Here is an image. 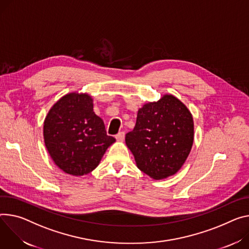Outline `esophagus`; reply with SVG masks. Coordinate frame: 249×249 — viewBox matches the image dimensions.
<instances>
[{"label":"esophagus","mask_w":249,"mask_h":249,"mask_svg":"<svg viewBox=\"0 0 249 249\" xmlns=\"http://www.w3.org/2000/svg\"><path fill=\"white\" fill-rule=\"evenodd\" d=\"M115 138H116L117 141H123L124 138H125V133L124 132H119L115 136Z\"/></svg>","instance_id":"1"}]
</instances>
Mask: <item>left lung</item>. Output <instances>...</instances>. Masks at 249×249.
<instances>
[{"label": "left lung", "instance_id": "1", "mask_svg": "<svg viewBox=\"0 0 249 249\" xmlns=\"http://www.w3.org/2000/svg\"><path fill=\"white\" fill-rule=\"evenodd\" d=\"M125 141L138 169L152 178H166L182 168L192 150L193 116L182 101L166 94L138 110Z\"/></svg>", "mask_w": 249, "mask_h": 249}]
</instances>
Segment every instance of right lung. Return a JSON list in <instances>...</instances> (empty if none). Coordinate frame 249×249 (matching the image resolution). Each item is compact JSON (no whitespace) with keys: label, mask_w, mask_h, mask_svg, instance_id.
Listing matches in <instances>:
<instances>
[{"label":"right lung","mask_w":249,"mask_h":249,"mask_svg":"<svg viewBox=\"0 0 249 249\" xmlns=\"http://www.w3.org/2000/svg\"><path fill=\"white\" fill-rule=\"evenodd\" d=\"M43 139L54 164L72 176L92 172L116 141L94 113L91 96L78 92L67 93L53 104L43 122Z\"/></svg>","instance_id":"1"}]
</instances>
